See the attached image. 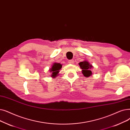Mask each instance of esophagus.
<instances>
[{"instance_id":"1","label":"esophagus","mask_w":130,"mask_h":130,"mask_svg":"<svg viewBox=\"0 0 130 130\" xmlns=\"http://www.w3.org/2000/svg\"><path fill=\"white\" fill-rule=\"evenodd\" d=\"M68 63H69V64H73V63H74V61H73V60H69V61H68Z\"/></svg>"}]
</instances>
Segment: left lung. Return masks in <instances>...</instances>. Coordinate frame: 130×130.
I'll list each match as a JSON object with an SVG mask.
<instances>
[{"label":"left lung","mask_w":130,"mask_h":130,"mask_svg":"<svg viewBox=\"0 0 130 130\" xmlns=\"http://www.w3.org/2000/svg\"><path fill=\"white\" fill-rule=\"evenodd\" d=\"M81 69H82V73L83 75L86 77H88L92 75V72L90 69L94 67L90 64L89 62L87 60H84L83 62L79 63Z\"/></svg>","instance_id":"left-lung-1"}]
</instances>
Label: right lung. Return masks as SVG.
<instances>
[{
    "mask_svg": "<svg viewBox=\"0 0 130 130\" xmlns=\"http://www.w3.org/2000/svg\"><path fill=\"white\" fill-rule=\"evenodd\" d=\"M62 66V65L60 63L56 62L53 63L51 68H50V69L48 70L50 73H51V77L54 78L55 77H56V76L59 75V73L61 69Z\"/></svg>",
    "mask_w": 130,
    "mask_h": 130,
    "instance_id": "obj_1",
    "label": "right lung"
}]
</instances>
